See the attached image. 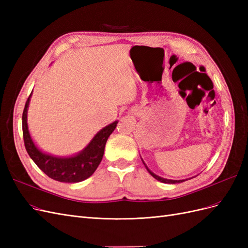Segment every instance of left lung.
<instances>
[{
  "mask_svg": "<svg viewBox=\"0 0 248 248\" xmlns=\"http://www.w3.org/2000/svg\"><path fill=\"white\" fill-rule=\"evenodd\" d=\"M141 158V157H140ZM141 161H142V163H144V166L146 167V169H147V170L150 172V175H151L152 177H154L156 180H158V181H160V182H162V183H168V184H176V183H181V182H183V181H185V180H170V179H166V178H162V177H159V176H157L156 174H154L153 171H151L149 170V168L147 167V164L145 163V161L142 160V158H141Z\"/></svg>",
  "mask_w": 248,
  "mask_h": 248,
  "instance_id": "1",
  "label": "left lung"
}]
</instances>
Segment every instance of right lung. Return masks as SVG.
Instances as JSON below:
<instances>
[{
  "mask_svg": "<svg viewBox=\"0 0 248 248\" xmlns=\"http://www.w3.org/2000/svg\"><path fill=\"white\" fill-rule=\"evenodd\" d=\"M31 96L32 93L29 96L22 112V133L26 150L32 160L44 174L59 182L78 183L92 176L102 160L107 140L115 130L118 121L103 127L80 152L70 156L52 155L43 152L37 147L30 134L28 108Z\"/></svg>",
  "mask_w": 248,
  "mask_h": 248,
  "instance_id": "1",
  "label": "right lung"
}]
</instances>
